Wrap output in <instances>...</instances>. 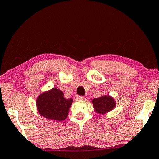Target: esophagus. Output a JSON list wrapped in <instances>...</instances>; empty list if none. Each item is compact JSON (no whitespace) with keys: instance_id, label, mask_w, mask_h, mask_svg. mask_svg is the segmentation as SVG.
Here are the masks:
<instances>
[{"instance_id":"1","label":"esophagus","mask_w":159,"mask_h":159,"mask_svg":"<svg viewBox=\"0 0 159 159\" xmlns=\"http://www.w3.org/2000/svg\"><path fill=\"white\" fill-rule=\"evenodd\" d=\"M84 98V96H74V99L76 100V101H77V100H83Z\"/></svg>"}]
</instances>
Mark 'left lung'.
<instances>
[{
  "instance_id": "obj_1",
  "label": "left lung",
  "mask_w": 159,
  "mask_h": 159,
  "mask_svg": "<svg viewBox=\"0 0 159 159\" xmlns=\"http://www.w3.org/2000/svg\"><path fill=\"white\" fill-rule=\"evenodd\" d=\"M92 103L96 112L104 115L112 111L115 107L116 102L112 96H103L92 100Z\"/></svg>"
}]
</instances>
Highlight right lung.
I'll list each match as a JSON object with an SVG mask.
<instances>
[{
  "label": "right lung",
  "mask_w": 159,
  "mask_h": 159,
  "mask_svg": "<svg viewBox=\"0 0 159 159\" xmlns=\"http://www.w3.org/2000/svg\"><path fill=\"white\" fill-rule=\"evenodd\" d=\"M72 103V99H66L63 91L56 87L42 93L36 101L38 112L41 116L59 121L67 118Z\"/></svg>",
  "instance_id": "1"
}]
</instances>
